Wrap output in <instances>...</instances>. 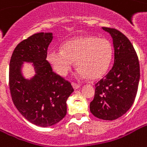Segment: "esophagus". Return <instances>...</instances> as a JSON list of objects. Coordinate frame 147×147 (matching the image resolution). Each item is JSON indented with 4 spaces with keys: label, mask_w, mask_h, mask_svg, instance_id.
<instances>
[{
    "label": "esophagus",
    "mask_w": 147,
    "mask_h": 147,
    "mask_svg": "<svg viewBox=\"0 0 147 147\" xmlns=\"http://www.w3.org/2000/svg\"><path fill=\"white\" fill-rule=\"evenodd\" d=\"M71 85H72V86H73V88L76 90V89H78L79 87H80V86L78 85V84H76V83H75V82H72L71 83Z\"/></svg>",
    "instance_id": "obj_1"
}]
</instances>
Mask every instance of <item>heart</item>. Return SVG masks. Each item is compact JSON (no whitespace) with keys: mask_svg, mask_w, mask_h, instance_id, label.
<instances>
[{"mask_svg":"<svg viewBox=\"0 0 147 147\" xmlns=\"http://www.w3.org/2000/svg\"><path fill=\"white\" fill-rule=\"evenodd\" d=\"M112 54V46L107 39L80 36L66 41L62 51H49L47 58L52 69L60 76H66L76 61L78 67L76 75L94 80L107 72Z\"/></svg>","mask_w":147,"mask_h":147,"instance_id":"obj_1","label":"heart"}]
</instances>
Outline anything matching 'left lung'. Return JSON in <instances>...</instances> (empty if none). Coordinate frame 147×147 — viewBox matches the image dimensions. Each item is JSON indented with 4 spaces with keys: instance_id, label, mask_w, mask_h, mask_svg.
Wrapping results in <instances>:
<instances>
[{
    "instance_id": "left-lung-1",
    "label": "left lung",
    "mask_w": 147,
    "mask_h": 147,
    "mask_svg": "<svg viewBox=\"0 0 147 147\" xmlns=\"http://www.w3.org/2000/svg\"><path fill=\"white\" fill-rule=\"evenodd\" d=\"M108 31L114 46V64L104 78L96 83L90 111L96 117L113 121L123 116L133 105L140 80V64L131 42L120 30Z\"/></svg>"
}]
</instances>
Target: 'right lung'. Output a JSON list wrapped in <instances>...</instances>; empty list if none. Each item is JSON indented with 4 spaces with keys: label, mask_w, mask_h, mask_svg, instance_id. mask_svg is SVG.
Wrapping results in <instances>:
<instances>
[{
    "label": "right lung",
    "mask_w": 147,
    "mask_h": 147,
    "mask_svg": "<svg viewBox=\"0 0 147 147\" xmlns=\"http://www.w3.org/2000/svg\"><path fill=\"white\" fill-rule=\"evenodd\" d=\"M52 33L33 34L14 49L9 67V86L14 105L30 122L50 126L66 115V100L73 92L71 82L52 71L47 61ZM23 61L33 62L37 75L26 80L20 73Z\"/></svg>",
    "instance_id": "right-lung-1"
}]
</instances>
